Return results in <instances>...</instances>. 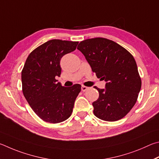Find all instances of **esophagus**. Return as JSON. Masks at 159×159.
<instances>
[{
  "instance_id": "esophagus-1",
  "label": "esophagus",
  "mask_w": 159,
  "mask_h": 159,
  "mask_svg": "<svg viewBox=\"0 0 159 159\" xmlns=\"http://www.w3.org/2000/svg\"><path fill=\"white\" fill-rule=\"evenodd\" d=\"M89 89V87H85V86H82V91L83 92H84V91H87Z\"/></svg>"
}]
</instances>
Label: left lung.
Masks as SVG:
<instances>
[{"mask_svg": "<svg viewBox=\"0 0 159 159\" xmlns=\"http://www.w3.org/2000/svg\"><path fill=\"white\" fill-rule=\"evenodd\" d=\"M98 78L106 82L105 89H98V99L93 102V113L107 121H115L126 116L137 101L141 79L133 56L112 40L96 38L78 44Z\"/></svg>", "mask_w": 159, "mask_h": 159, "instance_id": "obj_1", "label": "left lung"}]
</instances>
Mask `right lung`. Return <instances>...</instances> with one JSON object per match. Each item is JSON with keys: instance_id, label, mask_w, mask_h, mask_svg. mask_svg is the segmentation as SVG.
<instances>
[{"instance_id": "right-lung-1", "label": "right lung", "mask_w": 159, "mask_h": 159, "mask_svg": "<svg viewBox=\"0 0 159 159\" xmlns=\"http://www.w3.org/2000/svg\"><path fill=\"white\" fill-rule=\"evenodd\" d=\"M78 42L54 39L39 46L29 55L21 72L22 91L34 112L43 121L57 124L70 116L81 85L63 87L60 61L73 52Z\"/></svg>"}]
</instances>
